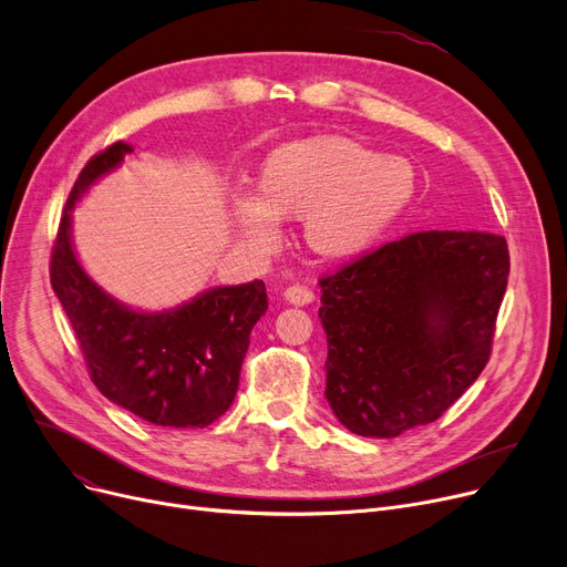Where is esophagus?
<instances>
[{
	"mask_svg": "<svg viewBox=\"0 0 567 567\" xmlns=\"http://www.w3.org/2000/svg\"><path fill=\"white\" fill-rule=\"evenodd\" d=\"M285 298L293 306H308L315 300V291L306 285H291L285 289Z\"/></svg>",
	"mask_w": 567,
	"mask_h": 567,
	"instance_id": "esophagus-1",
	"label": "esophagus"
}]
</instances>
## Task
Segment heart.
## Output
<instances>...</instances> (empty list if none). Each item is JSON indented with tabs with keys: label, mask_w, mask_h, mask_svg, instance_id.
Here are the masks:
<instances>
[{
	"label": "heart",
	"mask_w": 567,
	"mask_h": 567,
	"mask_svg": "<svg viewBox=\"0 0 567 567\" xmlns=\"http://www.w3.org/2000/svg\"><path fill=\"white\" fill-rule=\"evenodd\" d=\"M414 171L349 138L289 143L267 159L261 188L230 198L241 241L257 255L280 248L285 216L303 218L308 246L330 259L379 241L414 196Z\"/></svg>",
	"instance_id": "obj_1"
}]
</instances>
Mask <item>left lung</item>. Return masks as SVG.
Wrapping results in <instances>:
<instances>
[{"instance_id":"1","label":"left lung","mask_w":567,"mask_h":567,"mask_svg":"<svg viewBox=\"0 0 567 567\" xmlns=\"http://www.w3.org/2000/svg\"><path fill=\"white\" fill-rule=\"evenodd\" d=\"M508 269L499 235L426 230L323 276L337 420L362 437H396L442 417L489 360Z\"/></svg>"}]
</instances>
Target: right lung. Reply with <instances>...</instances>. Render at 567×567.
<instances>
[{
  "instance_id": "right-lung-1",
  "label": "right lung",
  "mask_w": 567,
  "mask_h": 567,
  "mask_svg": "<svg viewBox=\"0 0 567 567\" xmlns=\"http://www.w3.org/2000/svg\"><path fill=\"white\" fill-rule=\"evenodd\" d=\"M130 153V143H111L74 182L52 246V289L78 334L91 381L109 401L155 426L205 429L235 401L250 330L269 308L267 287L261 280L216 287L157 315L106 296L72 252L70 209Z\"/></svg>"
}]
</instances>
